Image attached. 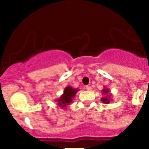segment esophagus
<instances>
[{"label":"esophagus","instance_id":"34e87169","mask_svg":"<svg viewBox=\"0 0 149 149\" xmlns=\"http://www.w3.org/2000/svg\"><path fill=\"white\" fill-rule=\"evenodd\" d=\"M85 88H86V90H88V91H90V90H92L91 87H90V86H88H88H86V87H85Z\"/></svg>","mask_w":149,"mask_h":149}]
</instances>
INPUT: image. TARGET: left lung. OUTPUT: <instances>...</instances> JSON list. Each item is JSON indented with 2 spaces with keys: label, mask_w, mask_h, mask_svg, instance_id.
<instances>
[{
  "label": "left lung",
  "mask_w": 149,
  "mask_h": 149,
  "mask_svg": "<svg viewBox=\"0 0 149 149\" xmlns=\"http://www.w3.org/2000/svg\"><path fill=\"white\" fill-rule=\"evenodd\" d=\"M102 94H103L104 95V97H102V99H101V100H102V102H103L104 104H109L110 103V102L111 101V95L112 94L110 93L109 92V90L107 88H104L103 90H102Z\"/></svg>",
  "instance_id": "8db88e82"
}]
</instances>
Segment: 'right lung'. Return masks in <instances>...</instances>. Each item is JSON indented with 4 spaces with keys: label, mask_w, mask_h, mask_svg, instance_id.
Returning <instances> with one entry per match:
<instances>
[{
    "label": "right lung",
    "mask_w": 149,
    "mask_h": 149,
    "mask_svg": "<svg viewBox=\"0 0 149 149\" xmlns=\"http://www.w3.org/2000/svg\"><path fill=\"white\" fill-rule=\"evenodd\" d=\"M79 89L73 88L71 86L66 87L64 90V93L57 99V106L61 109H64L72 102V100L76 96V93L78 92Z\"/></svg>",
    "instance_id": "1"
}]
</instances>
